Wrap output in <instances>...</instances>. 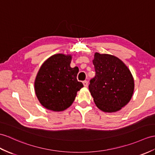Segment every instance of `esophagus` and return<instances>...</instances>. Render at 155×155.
Masks as SVG:
<instances>
[{
	"instance_id": "obj_1",
	"label": "esophagus",
	"mask_w": 155,
	"mask_h": 155,
	"mask_svg": "<svg viewBox=\"0 0 155 155\" xmlns=\"http://www.w3.org/2000/svg\"><path fill=\"white\" fill-rule=\"evenodd\" d=\"M83 84H84V87H88V81H83Z\"/></svg>"
}]
</instances>
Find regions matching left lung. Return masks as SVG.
<instances>
[{"label":"left lung","instance_id":"8db88e82","mask_svg":"<svg viewBox=\"0 0 155 155\" xmlns=\"http://www.w3.org/2000/svg\"><path fill=\"white\" fill-rule=\"evenodd\" d=\"M95 76L90 80L89 91L96 106L106 112L120 110L129 103L134 90L130 70L114 56L96 52L93 60Z\"/></svg>","mask_w":155,"mask_h":155}]
</instances>
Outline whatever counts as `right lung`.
Segmentation results:
<instances>
[{"mask_svg": "<svg viewBox=\"0 0 155 155\" xmlns=\"http://www.w3.org/2000/svg\"><path fill=\"white\" fill-rule=\"evenodd\" d=\"M71 56L58 54L41 66L35 81L36 95L48 110L62 111L71 106L84 87L77 80L78 68H71Z\"/></svg>", "mask_w": 155, "mask_h": 155, "instance_id": "1", "label": "right lung"}]
</instances>
